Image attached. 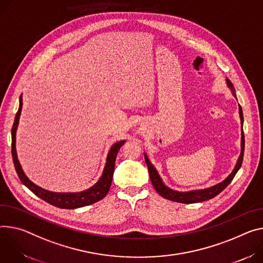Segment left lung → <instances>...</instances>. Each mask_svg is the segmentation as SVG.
<instances>
[{"mask_svg":"<svg viewBox=\"0 0 263 263\" xmlns=\"http://www.w3.org/2000/svg\"><path fill=\"white\" fill-rule=\"evenodd\" d=\"M227 85L229 86V88L231 89L233 95L236 98V93H235L234 86L231 83V81L228 80V79H227ZM239 115H240L241 129H242V127H243V114H242V109H241L240 105H239ZM243 153H245V134H243V129H242V133H241V152H240V156H239V158H238L237 163L235 165L234 170L232 171V173L223 181H221V182H219L217 184H215L213 186H210V187H206V189H202V190L189 191V192H178V191L172 190V189L166 186L163 183V181L161 180L157 170L155 169V166L151 163V161L148 158L146 153H145V160H146V163L148 165L149 175H150V179L152 181V184H153L154 189L156 190V192L159 195H161L165 199H169V200L176 201V202H180V203H195V202H201V201H205V200L212 199L215 196H217L220 192H222V191L231 183V181L235 177V175L238 172V170L240 169L242 160H243Z\"/></svg>","mask_w":263,"mask_h":263,"instance_id":"1","label":"left lung"}]
</instances>
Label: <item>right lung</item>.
<instances>
[{"mask_svg":"<svg viewBox=\"0 0 263 263\" xmlns=\"http://www.w3.org/2000/svg\"><path fill=\"white\" fill-rule=\"evenodd\" d=\"M22 107H23V99H22V94L20 97V106L18 110L16 112L15 118H14V123L11 129V153H12V158H13V163H14V168L17 173L18 178L23 182V184H25L32 193H34L37 197L42 198L46 202H48L54 206L61 208V209H77V208H82L92 203H95L103 199L109 192L111 182H112V177H113V172H114V165H115V159L116 155L121 149V147L125 144L126 140H121L117 141L111 147L107 159H106V164L103 171V174L99 181L89 187L88 190L83 191V192L79 193H55V192H50V191H47L35 183H33L29 178L26 176V174L24 173L21 163L17 159V154H16V149H15V134H16V129L18 126V119L20 115L22 112Z\"/></svg>","mask_w":263,"mask_h":263,"instance_id":"add662e5","label":"right lung"}]
</instances>
